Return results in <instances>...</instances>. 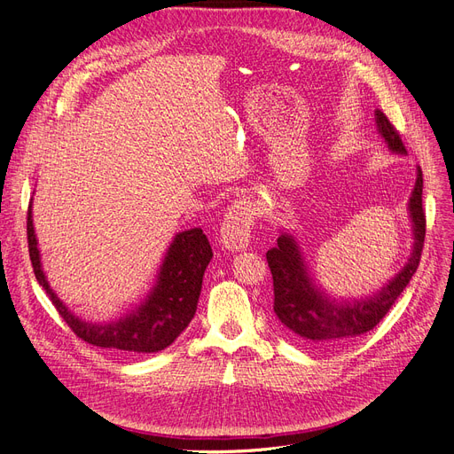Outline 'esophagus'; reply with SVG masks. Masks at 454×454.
I'll list each match as a JSON object with an SVG mask.
<instances>
[{"label":"esophagus","mask_w":454,"mask_h":454,"mask_svg":"<svg viewBox=\"0 0 454 454\" xmlns=\"http://www.w3.org/2000/svg\"><path fill=\"white\" fill-rule=\"evenodd\" d=\"M255 219V206L250 200H237L229 206L222 225V242L227 250L240 252L248 248Z\"/></svg>","instance_id":"obj_1"}]
</instances>
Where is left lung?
Instances as JSON below:
<instances>
[{
    "label": "left lung",
    "instance_id": "8db88e82",
    "mask_svg": "<svg viewBox=\"0 0 454 454\" xmlns=\"http://www.w3.org/2000/svg\"><path fill=\"white\" fill-rule=\"evenodd\" d=\"M375 125L392 153L407 155L400 134L380 109H375ZM407 215L413 237L407 261L377 292L362 297L327 294L310 272L309 261L294 232L280 229L277 246L267 252V261L272 272L274 314L287 332L320 347H335L371 332L390 310L419 267L426 235L420 167H417V182L407 202Z\"/></svg>",
    "mask_w": 454,
    "mask_h": 454
}]
</instances>
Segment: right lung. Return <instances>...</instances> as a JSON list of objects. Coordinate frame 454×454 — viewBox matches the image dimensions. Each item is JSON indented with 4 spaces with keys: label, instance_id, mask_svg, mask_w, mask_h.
I'll return each instance as SVG.
<instances>
[{
    "label": "right lung",
    "instance_id": "obj_1",
    "mask_svg": "<svg viewBox=\"0 0 454 454\" xmlns=\"http://www.w3.org/2000/svg\"><path fill=\"white\" fill-rule=\"evenodd\" d=\"M28 248L39 286H43L52 305L79 339L100 348L136 354L164 350L180 337L197 312L204 270L214 255L200 227L176 232L149 292L127 312L106 322H94L77 316L51 287L41 261L32 204L28 210Z\"/></svg>",
    "mask_w": 454,
    "mask_h": 454
}]
</instances>
